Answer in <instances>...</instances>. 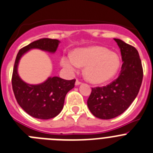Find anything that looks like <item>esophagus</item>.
Wrapping results in <instances>:
<instances>
[{"label": "esophagus", "instance_id": "esophagus-1", "mask_svg": "<svg viewBox=\"0 0 153 153\" xmlns=\"http://www.w3.org/2000/svg\"><path fill=\"white\" fill-rule=\"evenodd\" d=\"M81 83H81L80 81H79L78 79H76V80L75 85H76V86H79V85H80Z\"/></svg>", "mask_w": 153, "mask_h": 153}]
</instances>
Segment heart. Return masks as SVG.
<instances>
[{
  "mask_svg": "<svg viewBox=\"0 0 153 153\" xmlns=\"http://www.w3.org/2000/svg\"><path fill=\"white\" fill-rule=\"evenodd\" d=\"M61 65L70 73L84 67L85 79L93 84L105 83L114 77L120 67L118 55L100 46L77 48L72 54L63 56Z\"/></svg>",
  "mask_w": 153,
  "mask_h": 153,
  "instance_id": "b5f03b06",
  "label": "heart"
}]
</instances>
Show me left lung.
<instances>
[{"label":"left lung","mask_w":153,"mask_h":153,"mask_svg":"<svg viewBox=\"0 0 153 153\" xmlns=\"http://www.w3.org/2000/svg\"><path fill=\"white\" fill-rule=\"evenodd\" d=\"M120 49L123 61L120 76L110 84L92 88L87 100L94 117L109 120L126 110L140 91L143 77L142 62L137 50L120 39H114Z\"/></svg>","instance_id":"obj_1"}]
</instances>
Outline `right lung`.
<instances>
[{
	"label": "right lung",
	"mask_w": 153,
	"mask_h": 153,
	"mask_svg": "<svg viewBox=\"0 0 153 153\" xmlns=\"http://www.w3.org/2000/svg\"><path fill=\"white\" fill-rule=\"evenodd\" d=\"M59 44L60 41L56 39H40L23 47L16 57L12 75L13 93L20 106L34 118L48 120L56 117L63 109L65 97L74 87L76 79L67 80L53 76L40 84H28L19 76V61L23 55L31 49L55 53Z\"/></svg>",
	"instance_id": "1"
}]
</instances>
